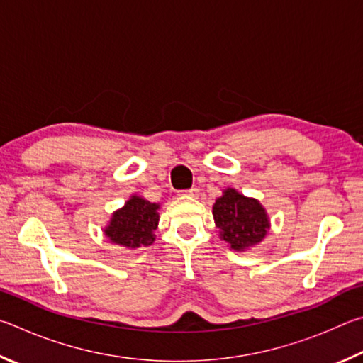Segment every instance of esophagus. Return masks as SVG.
Instances as JSON below:
<instances>
[{"instance_id":"1","label":"esophagus","mask_w":363,"mask_h":363,"mask_svg":"<svg viewBox=\"0 0 363 363\" xmlns=\"http://www.w3.org/2000/svg\"><path fill=\"white\" fill-rule=\"evenodd\" d=\"M180 194H183V196H193V198H196V196L199 194V189L196 188V186H193V188H189V189H183V191H180Z\"/></svg>"}]
</instances>
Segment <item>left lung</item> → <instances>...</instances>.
Segmentation results:
<instances>
[{
    "label": "left lung",
    "mask_w": 363,
    "mask_h": 363,
    "mask_svg": "<svg viewBox=\"0 0 363 363\" xmlns=\"http://www.w3.org/2000/svg\"><path fill=\"white\" fill-rule=\"evenodd\" d=\"M213 218L225 242L234 250H244L262 242L269 228L264 208L255 199L236 189H226L213 204Z\"/></svg>",
    "instance_id": "left-lung-1"
}]
</instances>
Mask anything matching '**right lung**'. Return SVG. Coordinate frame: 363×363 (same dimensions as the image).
Segmentation results:
<instances>
[{
	"label": "right lung",
	"instance_id": "obj_1",
	"mask_svg": "<svg viewBox=\"0 0 363 363\" xmlns=\"http://www.w3.org/2000/svg\"><path fill=\"white\" fill-rule=\"evenodd\" d=\"M157 208V204L132 196L121 211L113 213L105 230L106 238L127 249L151 245L155 242V230L159 221Z\"/></svg>",
	"mask_w": 363,
	"mask_h": 363
}]
</instances>
